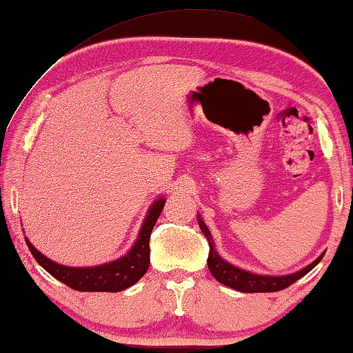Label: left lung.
Returning a JSON list of instances; mask_svg holds the SVG:
<instances>
[{"instance_id":"obj_1","label":"left lung","mask_w":353,"mask_h":353,"mask_svg":"<svg viewBox=\"0 0 353 353\" xmlns=\"http://www.w3.org/2000/svg\"><path fill=\"white\" fill-rule=\"evenodd\" d=\"M198 223L201 231L209 242V259H207V265H209V270L216 281H220L221 284H225L228 288H232L236 290H240V292H278V290H283L289 288L290 284H294L297 279L301 276H305L307 272H311L319 262L322 261V257L325 253H322L317 259L312 262V264L306 265L301 270L290 273V275H283V276H270V275H257V273H251L247 270H242L236 265L229 264L223 257L216 253L215 245H214V239H212V234L209 231V228L205 226V223L203 221V218L198 215Z\"/></svg>"}]
</instances>
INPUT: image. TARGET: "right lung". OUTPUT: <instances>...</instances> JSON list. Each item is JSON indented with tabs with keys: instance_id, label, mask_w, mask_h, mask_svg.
<instances>
[{
	"instance_id": "add662e5",
	"label": "right lung",
	"mask_w": 353,
	"mask_h": 353,
	"mask_svg": "<svg viewBox=\"0 0 353 353\" xmlns=\"http://www.w3.org/2000/svg\"><path fill=\"white\" fill-rule=\"evenodd\" d=\"M163 198L155 201L146 218H144V223L139 229L138 239L132 250L125 256L108 262V264L96 267H67L56 264L32 247V243L26 237L25 240L31 254L34 256L39 264L46 268L50 275L64 283L65 286L81 290V292H119V290L133 286L146 275L150 262V232H152L155 223L163 210Z\"/></svg>"
}]
</instances>
